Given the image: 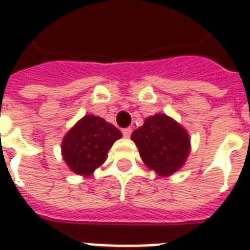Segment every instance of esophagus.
Listing matches in <instances>:
<instances>
[{
	"mask_svg": "<svg viewBox=\"0 0 250 250\" xmlns=\"http://www.w3.org/2000/svg\"><path fill=\"white\" fill-rule=\"evenodd\" d=\"M122 132H123V136H125V138H130L132 130H131L130 127H128V128H123V130H122Z\"/></svg>",
	"mask_w": 250,
	"mask_h": 250,
	"instance_id": "34e87169",
	"label": "esophagus"
}]
</instances>
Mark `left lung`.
I'll use <instances>...</instances> for the list:
<instances>
[{
	"label": "left lung",
	"instance_id": "1",
	"mask_svg": "<svg viewBox=\"0 0 250 250\" xmlns=\"http://www.w3.org/2000/svg\"><path fill=\"white\" fill-rule=\"evenodd\" d=\"M131 139L139 150L143 163L161 177H168L184 167L191 150L185 127L166 114L148 116Z\"/></svg>",
	"mask_w": 250,
	"mask_h": 250
}]
</instances>
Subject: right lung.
<instances>
[{"label":"right lung","instance_id":"1","mask_svg":"<svg viewBox=\"0 0 250 250\" xmlns=\"http://www.w3.org/2000/svg\"><path fill=\"white\" fill-rule=\"evenodd\" d=\"M120 138L122 132L114 125L100 116L85 115L64 136L62 159L71 171L89 177L105 162L109 148Z\"/></svg>","mask_w":250,"mask_h":250}]
</instances>
